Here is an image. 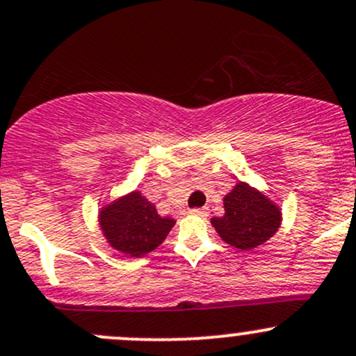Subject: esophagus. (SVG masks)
Here are the masks:
<instances>
[{
	"mask_svg": "<svg viewBox=\"0 0 356 356\" xmlns=\"http://www.w3.org/2000/svg\"><path fill=\"white\" fill-rule=\"evenodd\" d=\"M189 213L191 215H197V216H208V208H193V209H189Z\"/></svg>",
	"mask_w": 356,
	"mask_h": 356,
	"instance_id": "1",
	"label": "esophagus"
}]
</instances>
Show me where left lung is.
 <instances>
[{
    "label": "left lung",
    "mask_w": 356,
    "mask_h": 356,
    "mask_svg": "<svg viewBox=\"0 0 356 356\" xmlns=\"http://www.w3.org/2000/svg\"><path fill=\"white\" fill-rule=\"evenodd\" d=\"M225 215L211 218V225L228 245L252 250L264 244L282 225V211L261 191L237 182L223 197Z\"/></svg>",
    "instance_id": "8db88e82"
}]
</instances>
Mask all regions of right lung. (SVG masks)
Wrapping results in <instances>:
<instances>
[{"label":"right lung","instance_id":"obj_1","mask_svg":"<svg viewBox=\"0 0 356 356\" xmlns=\"http://www.w3.org/2000/svg\"><path fill=\"white\" fill-rule=\"evenodd\" d=\"M99 222L111 247L129 257H143L165 241L175 220L160 216L155 204L133 191L104 207Z\"/></svg>","mask_w":356,"mask_h":356}]
</instances>
